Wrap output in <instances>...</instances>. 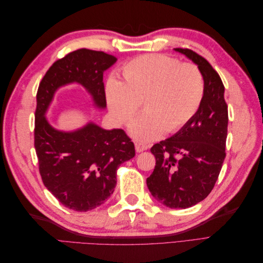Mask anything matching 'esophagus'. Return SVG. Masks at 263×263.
<instances>
[{
  "instance_id": "1",
  "label": "esophagus",
  "mask_w": 263,
  "mask_h": 263,
  "mask_svg": "<svg viewBox=\"0 0 263 263\" xmlns=\"http://www.w3.org/2000/svg\"><path fill=\"white\" fill-rule=\"evenodd\" d=\"M148 147H149L148 145L144 144V142H141V141H136V142H135V148H136L137 153H141V151L147 150Z\"/></svg>"
}]
</instances>
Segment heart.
I'll return each mask as SVG.
<instances>
[{"instance_id": "1", "label": "heart", "mask_w": 263, "mask_h": 263, "mask_svg": "<svg viewBox=\"0 0 263 263\" xmlns=\"http://www.w3.org/2000/svg\"><path fill=\"white\" fill-rule=\"evenodd\" d=\"M123 82L110 76L105 84L108 108L119 124L126 125L145 113L130 127L134 138L149 141L176 133L192 119L205 92L201 69L164 54H144L122 68Z\"/></svg>"}]
</instances>
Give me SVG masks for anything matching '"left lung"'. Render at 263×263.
Masks as SVG:
<instances>
[{"label": "left lung", "instance_id": "left-lung-1", "mask_svg": "<svg viewBox=\"0 0 263 263\" xmlns=\"http://www.w3.org/2000/svg\"><path fill=\"white\" fill-rule=\"evenodd\" d=\"M201 69L205 92L195 116L171 138L151 147L156 158L147 186L158 202L170 209H187L212 192L226 157L228 108L219 74L202 55L174 48Z\"/></svg>", "mask_w": 263, "mask_h": 263}]
</instances>
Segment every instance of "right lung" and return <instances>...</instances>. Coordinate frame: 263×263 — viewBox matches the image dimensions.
<instances>
[{
    "mask_svg": "<svg viewBox=\"0 0 263 263\" xmlns=\"http://www.w3.org/2000/svg\"><path fill=\"white\" fill-rule=\"evenodd\" d=\"M112 54L78 49L55 61L37 91L35 149L45 186L66 208L87 212L105 203L116 186V172L135 157V146L123 129L106 130L94 123L74 132L54 129L45 114L60 86L80 83L95 106L106 107L103 73L116 62Z\"/></svg>",
    "mask_w": 263,
    "mask_h": 263,
    "instance_id": "obj_1",
    "label": "right lung"
}]
</instances>
